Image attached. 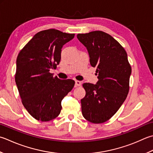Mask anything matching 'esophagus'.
Returning <instances> with one entry per match:
<instances>
[{"label": "esophagus", "instance_id": "34e87169", "mask_svg": "<svg viewBox=\"0 0 153 153\" xmlns=\"http://www.w3.org/2000/svg\"><path fill=\"white\" fill-rule=\"evenodd\" d=\"M75 85H76V86H80L82 85V82H81L80 81L76 80L75 81Z\"/></svg>", "mask_w": 153, "mask_h": 153}]
</instances>
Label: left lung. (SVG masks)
Returning <instances> with one entry per match:
<instances>
[{
  "label": "left lung",
  "instance_id": "8db88e82",
  "mask_svg": "<svg viewBox=\"0 0 153 153\" xmlns=\"http://www.w3.org/2000/svg\"><path fill=\"white\" fill-rule=\"evenodd\" d=\"M77 38L88 50L99 79L96 84H83L86 94L81 100L82 115L93 123H102L115 114L127 98L131 74L127 52L102 31L78 34Z\"/></svg>",
  "mask_w": 153,
  "mask_h": 153
}]
</instances>
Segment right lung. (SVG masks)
<instances>
[{"mask_svg":"<svg viewBox=\"0 0 153 153\" xmlns=\"http://www.w3.org/2000/svg\"><path fill=\"white\" fill-rule=\"evenodd\" d=\"M74 36L55 29L39 32L18 55L15 82L23 105L37 120L57 117L62 100L74 88V80L53 77L50 71L59 64L63 46Z\"/></svg>","mask_w":153,"mask_h":153,"instance_id":"obj_1","label":"right lung"}]
</instances>
